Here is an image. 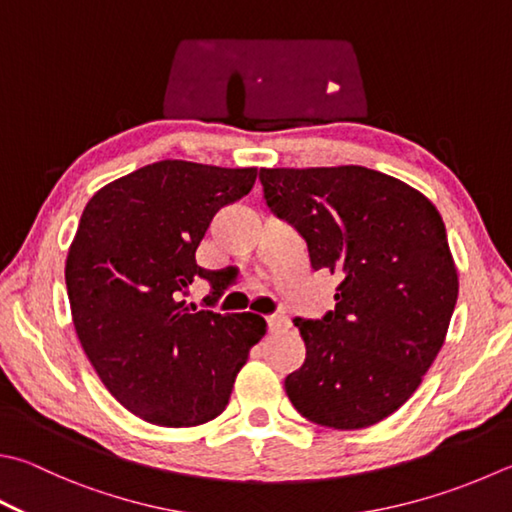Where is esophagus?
<instances>
[{"label": "esophagus", "instance_id": "obj_1", "mask_svg": "<svg viewBox=\"0 0 512 512\" xmlns=\"http://www.w3.org/2000/svg\"><path fill=\"white\" fill-rule=\"evenodd\" d=\"M287 325H289V321H287L285 316H281V314L267 316V330L269 332H281V330H285Z\"/></svg>", "mask_w": 512, "mask_h": 512}]
</instances>
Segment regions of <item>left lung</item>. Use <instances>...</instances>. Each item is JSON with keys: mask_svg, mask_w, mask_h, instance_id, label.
<instances>
[{"mask_svg": "<svg viewBox=\"0 0 512 512\" xmlns=\"http://www.w3.org/2000/svg\"><path fill=\"white\" fill-rule=\"evenodd\" d=\"M267 207L305 238L312 269L341 278L336 307L294 318L305 363L285 379L318 426L359 430L419 388L446 339L459 281L437 207L356 165L260 169Z\"/></svg>", "mask_w": 512, "mask_h": 512, "instance_id": "8db88e82", "label": "left lung"}]
</instances>
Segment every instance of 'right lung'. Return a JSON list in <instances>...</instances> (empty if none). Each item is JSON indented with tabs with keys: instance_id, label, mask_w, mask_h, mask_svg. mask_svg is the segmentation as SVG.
I'll list each match as a JSON object with an SVG mask.
<instances>
[{
	"instance_id": "obj_1",
	"label": "right lung",
	"mask_w": 512,
	"mask_h": 512,
	"mask_svg": "<svg viewBox=\"0 0 512 512\" xmlns=\"http://www.w3.org/2000/svg\"><path fill=\"white\" fill-rule=\"evenodd\" d=\"M254 182V167L160 160L109 182L82 211L64 269L77 339L106 390L153 426L216 419L267 332L258 314L180 301L196 276L211 283V301L223 294L196 249L218 209Z\"/></svg>"
}]
</instances>
